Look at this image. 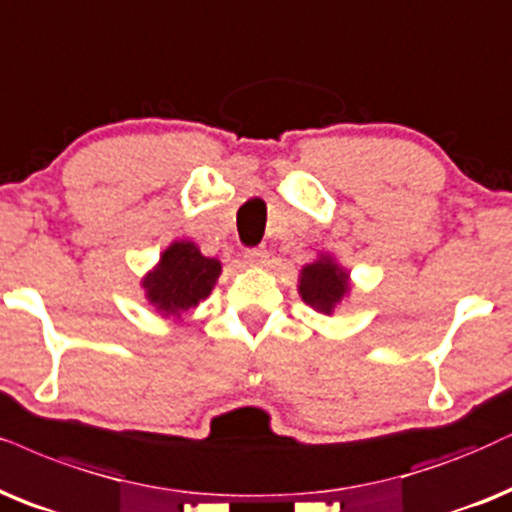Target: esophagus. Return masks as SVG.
I'll use <instances>...</instances> for the list:
<instances>
[{"mask_svg":"<svg viewBox=\"0 0 512 512\" xmlns=\"http://www.w3.org/2000/svg\"><path fill=\"white\" fill-rule=\"evenodd\" d=\"M267 257L269 252L264 248H250L243 252V260L245 264H250V267H264V264H267Z\"/></svg>","mask_w":512,"mask_h":512,"instance_id":"34e87169","label":"esophagus"}]
</instances>
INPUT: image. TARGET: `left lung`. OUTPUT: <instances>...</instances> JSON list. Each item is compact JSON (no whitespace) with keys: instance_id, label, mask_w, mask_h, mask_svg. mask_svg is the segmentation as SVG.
I'll return each mask as SVG.
<instances>
[{"instance_id":"left-lung-1","label":"left lung","mask_w":512,"mask_h":512,"mask_svg":"<svg viewBox=\"0 0 512 512\" xmlns=\"http://www.w3.org/2000/svg\"><path fill=\"white\" fill-rule=\"evenodd\" d=\"M347 271H342L331 257H319L314 264H307L300 274V290L302 300L314 307L316 312L333 314L338 304L349 290Z\"/></svg>"}]
</instances>
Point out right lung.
I'll return each instance as SVG.
<instances>
[{
    "mask_svg": "<svg viewBox=\"0 0 512 512\" xmlns=\"http://www.w3.org/2000/svg\"><path fill=\"white\" fill-rule=\"evenodd\" d=\"M219 274L222 264L217 260L200 255L189 241H177L160 255L158 267L144 278L146 297L165 316H181L210 295Z\"/></svg>",
    "mask_w": 512,
    "mask_h": 512,
    "instance_id": "1",
    "label": "right lung"
}]
</instances>
